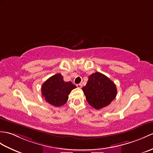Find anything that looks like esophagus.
<instances>
[{"label": "esophagus", "mask_w": 153, "mask_h": 153, "mask_svg": "<svg viewBox=\"0 0 153 153\" xmlns=\"http://www.w3.org/2000/svg\"><path fill=\"white\" fill-rule=\"evenodd\" d=\"M77 87L78 88H81V87H82V85H81V83H79V84H77Z\"/></svg>", "instance_id": "34e87169"}]
</instances>
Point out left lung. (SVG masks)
Segmentation results:
<instances>
[{"label":"left lung","mask_w":153,"mask_h":153,"mask_svg":"<svg viewBox=\"0 0 153 153\" xmlns=\"http://www.w3.org/2000/svg\"><path fill=\"white\" fill-rule=\"evenodd\" d=\"M82 90L88 104L96 109L108 105L115 98L117 93L115 83L98 72L88 77L87 85Z\"/></svg>","instance_id":"left-lung-1"}]
</instances>
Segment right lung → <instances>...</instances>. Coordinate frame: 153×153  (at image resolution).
Returning a JSON list of instances; mask_svg holds the SVG:
<instances>
[{"label": "right lung", "mask_w": 153, "mask_h": 153, "mask_svg": "<svg viewBox=\"0 0 153 153\" xmlns=\"http://www.w3.org/2000/svg\"><path fill=\"white\" fill-rule=\"evenodd\" d=\"M76 85L71 81L66 82L60 74H56L46 80L42 86V94L45 100L52 105L60 107L67 102L68 94Z\"/></svg>", "instance_id": "1"}]
</instances>
